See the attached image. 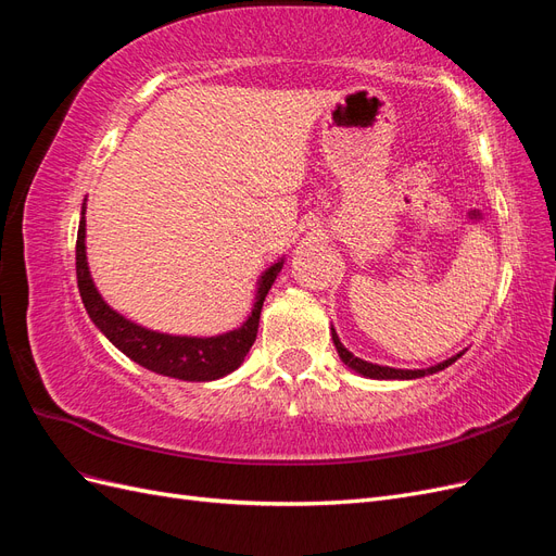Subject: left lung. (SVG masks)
Masks as SVG:
<instances>
[{"instance_id": "1", "label": "left lung", "mask_w": 556, "mask_h": 556, "mask_svg": "<svg viewBox=\"0 0 556 556\" xmlns=\"http://www.w3.org/2000/svg\"><path fill=\"white\" fill-rule=\"evenodd\" d=\"M331 341H333V345H336V352H339L341 362H343L348 368H352V371L364 376V378H374V380H415V378H425V376L443 371V368H447L450 364H454V362H457V359L462 357V352H459V355H454V357H450V359H445V362H441V364H435V366L415 368V371H408V368L378 366V364H371V362H364V359L355 357V355H352V352L341 343L339 333H336L333 327H331Z\"/></svg>"}]
</instances>
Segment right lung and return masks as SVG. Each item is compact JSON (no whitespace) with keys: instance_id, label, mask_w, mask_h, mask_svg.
I'll return each instance as SVG.
<instances>
[{"instance_id":"right-lung-1","label":"right lung","mask_w":556,"mask_h":556,"mask_svg":"<svg viewBox=\"0 0 556 556\" xmlns=\"http://www.w3.org/2000/svg\"><path fill=\"white\" fill-rule=\"evenodd\" d=\"M282 264L285 260H278L260 276L255 304H252L248 319L239 329H231L220 336H204V339H199V336H172L146 329L113 311L94 288L86 255V201H83L76 239V278L83 306H86L94 327L102 331L123 355L160 376H169L188 382H208L237 371L250 352L252 343L257 339L264 299L268 290H271L276 276L280 274Z\"/></svg>"}]
</instances>
